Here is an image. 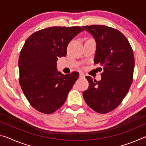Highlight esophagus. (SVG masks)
Masks as SVG:
<instances>
[{
  "mask_svg": "<svg viewBox=\"0 0 146 146\" xmlns=\"http://www.w3.org/2000/svg\"><path fill=\"white\" fill-rule=\"evenodd\" d=\"M84 77H85L84 74L82 73H80V78H84Z\"/></svg>",
  "mask_w": 146,
  "mask_h": 146,
  "instance_id": "esophagus-1",
  "label": "esophagus"
}]
</instances>
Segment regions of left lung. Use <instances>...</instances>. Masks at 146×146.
I'll return each instance as SVG.
<instances>
[{
    "label": "left lung",
    "mask_w": 146,
    "mask_h": 146,
    "mask_svg": "<svg viewBox=\"0 0 146 146\" xmlns=\"http://www.w3.org/2000/svg\"><path fill=\"white\" fill-rule=\"evenodd\" d=\"M82 28L95 39L94 62L104 70L99 81L86 76L90 85L83 97L93 110L105 114L117 108L129 90L135 67L133 51L127 38L117 29L104 25Z\"/></svg>",
    "instance_id": "8db88e82"
}]
</instances>
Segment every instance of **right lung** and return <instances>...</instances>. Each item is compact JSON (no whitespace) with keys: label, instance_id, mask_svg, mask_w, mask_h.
<instances>
[{"label":"right lung","instance_id":"add662e5","mask_svg":"<svg viewBox=\"0 0 146 146\" xmlns=\"http://www.w3.org/2000/svg\"><path fill=\"white\" fill-rule=\"evenodd\" d=\"M82 31L80 26L50 27L35 32L24 43L19 59V83L38 111L51 114L66 102L79 73L58 72L56 61L66 56L68 44Z\"/></svg>","mask_w":146,"mask_h":146}]
</instances>
